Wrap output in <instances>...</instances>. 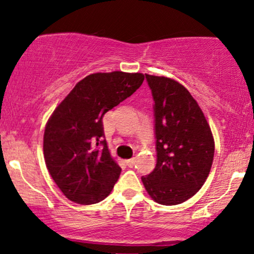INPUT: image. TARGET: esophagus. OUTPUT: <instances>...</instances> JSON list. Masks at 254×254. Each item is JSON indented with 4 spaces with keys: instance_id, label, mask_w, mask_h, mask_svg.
<instances>
[{
    "instance_id": "esophagus-1",
    "label": "esophagus",
    "mask_w": 254,
    "mask_h": 254,
    "mask_svg": "<svg viewBox=\"0 0 254 254\" xmlns=\"http://www.w3.org/2000/svg\"><path fill=\"white\" fill-rule=\"evenodd\" d=\"M127 165L129 166V167H133V166H135V164H136V160L135 159H129V160H127Z\"/></svg>"
}]
</instances>
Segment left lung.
<instances>
[{
    "instance_id": "1",
    "label": "left lung",
    "mask_w": 254,
    "mask_h": 254,
    "mask_svg": "<svg viewBox=\"0 0 254 254\" xmlns=\"http://www.w3.org/2000/svg\"><path fill=\"white\" fill-rule=\"evenodd\" d=\"M154 99L156 166L142 177L151 199L180 204L197 193L210 172L215 142L203 111L188 89L165 76L145 74Z\"/></svg>"
}]
</instances>
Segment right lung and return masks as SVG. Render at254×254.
Listing matches in <instances>:
<instances>
[{
  "mask_svg": "<svg viewBox=\"0 0 254 254\" xmlns=\"http://www.w3.org/2000/svg\"><path fill=\"white\" fill-rule=\"evenodd\" d=\"M141 72L90 74L56 107L44 131L49 173L68 199L95 204L106 198L122 168L111 157L103 117L141 87Z\"/></svg>",
  "mask_w": 254,
  "mask_h": 254,
  "instance_id": "right-lung-1",
  "label": "right lung"
}]
</instances>
